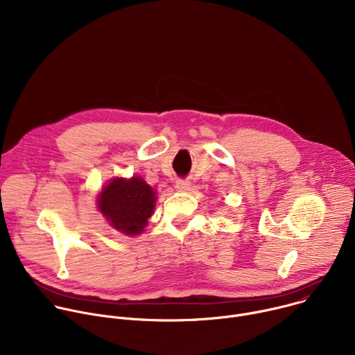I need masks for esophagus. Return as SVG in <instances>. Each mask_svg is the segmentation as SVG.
<instances>
[{
  "mask_svg": "<svg viewBox=\"0 0 355 355\" xmlns=\"http://www.w3.org/2000/svg\"><path fill=\"white\" fill-rule=\"evenodd\" d=\"M189 187H191L189 181H185V180H178V181L175 182V189H177L178 192H185V191L189 189Z\"/></svg>",
  "mask_w": 355,
  "mask_h": 355,
  "instance_id": "1",
  "label": "esophagus"
}]
</instances>
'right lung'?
<instances>
[{
	"label": "right lung",
	"mask_w": 355,
	"mask_h": 355,
	"mask_svg": "<svg viewBox=\"0 0 355 355\" xmlns=\"http://www.w3.org/2000/svg\"><path fill=\"white\" fill-rule=\"evenodd\" d=\"M96 205L114 229L137 236L143 233L155 212L156 192L141 177H116L101 191Z\"/></svg>",
	"instance_id": "obj_1"
}]
</instances>
